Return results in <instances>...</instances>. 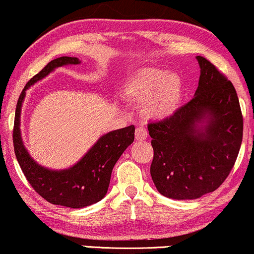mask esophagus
Listing matches in <instances>:
<instances>
[{
  "instance_id": "esophagus-1",
  "label": "esophagus",
  "mask_w": 254,
  "mask_h": 254,
  "mask_svg": "<svg viewBox=\"0 0 254 254\" xmlns=\"http://www.w3.org/2000/svg\"><path fill=\"white\" fill-rule=\"evenodd\" d=\"M147 130H146L145 127H139L135 128V140H145V139L147 138Z\"/></svg>"
}]
</instances>
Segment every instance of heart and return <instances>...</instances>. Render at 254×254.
Here are the masks:
<instances>
[{"mask_svg":"<svg viewBox=\"0 0 254 254\" xmlns=\"http://www.w3.org/2000/svg\"><path fill=\"white\" fill-rule=\"evenodd\" d=\"M180 76L154 66L141 67L127 78L122 95L127 101L142 105L149 120L163 121L176 112L182 100Z\"/></svg>","mask_w":254,"mask_h":254,"instance_id":"1","label":"heart"}]
</instances>
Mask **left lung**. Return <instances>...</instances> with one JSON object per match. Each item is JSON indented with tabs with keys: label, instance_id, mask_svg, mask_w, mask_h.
<instances>
[{
	"label": "left lung",
	"instance_id": "obj_1",
	"mask_svg": "<svg viewBox=\"0 0 254 254\" xmlns=\"http://www.w3.org/2000/svg\"><path fill=\"white\" fill-rule=\"evenodd\" d=\"M200 66L193 99L169 119L149 123L154 156L151 176L162 195L192 200L226 181L243 139V116L234 85L208 60Z\"/></svg>",
	"mask_w": 254,
	"mask_h": 254
}]
</instances>
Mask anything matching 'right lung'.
Segmentation results:
<instances>
[{"instance_id":"right-lung-1","label":"right lung","mask_w":254,"mask_h":254,"mask_svg":"<svg viewBox=\"0 0 254 254\" xmlns=\"http://www.w3.org/2000/svg\"><path fill=\"white\" fill-rule=\"evenodd\" d=\"M79 63L77 57H59L51 61L40 72L31 78L17 102L12 135L17 161L32 188L48 202L70 208L91 206L105 197L114 166L134 140L133 126L110 131L101 135L76 164L63 170L42 167L28 154L20 133V113L26 90L47 77L56 67Z\"/></svg>"}]
</instances>
